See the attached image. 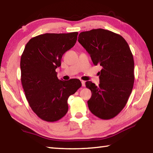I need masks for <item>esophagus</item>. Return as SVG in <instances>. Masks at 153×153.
I'll list each match as a JSON object with an SVG mask.
<instances>
[{
	"mask_svg": "<svg viewBox=\"0 0 153 153\" xmlns=\"http://www.w3.org/2000/svg\"><path fill=\"white\" fill-rule=\"evenodd\" d=\"M81 82H82V87H85V81H83V80H82V81H81Z\"/></svg>",
	"mask_w": 153,
	"mask_h": 153,
	"instance_id": "esophagus-1",
	"label": "esophagus"
}]
</instances>
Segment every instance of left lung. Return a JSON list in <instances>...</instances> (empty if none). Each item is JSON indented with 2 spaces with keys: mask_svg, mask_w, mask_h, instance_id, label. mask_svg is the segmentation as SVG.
<instances>
[{
  "mask_svg": "<svg viewBox=\"0 0 153 153\" xmlns=\"http://www.w3.org/2000/svg\"><path fill=\"white\" fill-rule=\"evenodd\" d=\"M79 43L87 51L94 65L99 64L100 83H85L92 95L87 101L94 115L102 120L117 116L124 108L134 83V60L121 35L103 29L83 31Z\"/></svg>",
  "mask_w": 153,
  "mask_h": 153,
  "instance_id": "8db88e82",
  "label": "left lung"
}]
</instances>
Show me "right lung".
Wrapping results in <instances>:
<instances>
[{
    "mask_svg": "<svg viewBox=\"0 0 153 153\" xmlns=\"http://www.w3.org/2000/svg\"><path fill=\"white\" fill-rule=\"evenodd\" d=\"M78 33H45L31 38L21 56V82L32 110L41 120L56 122L68 112V99L82 86L79 79L60 80L56 69L76 44Z\"/></svg>",
    "mask_w": 153,
    "mask_h": 153,
    "instance_id": "right-lung-1",
    "label": "right lung"
}]
</instances>
